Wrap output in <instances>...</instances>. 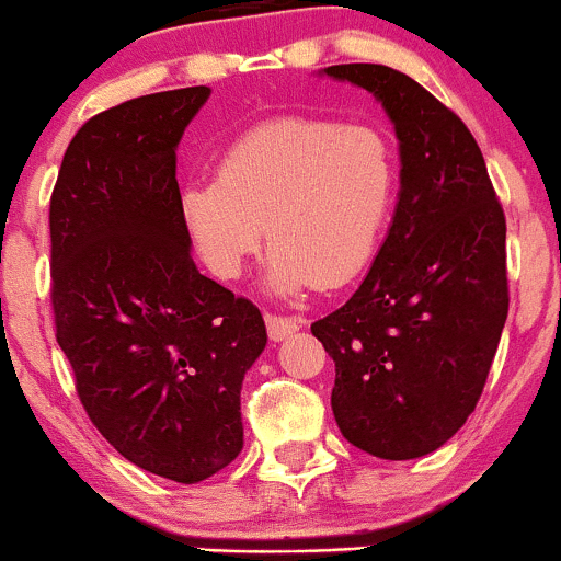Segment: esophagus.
<instances>
[{
    "instance_id": "34e87169",
    "label": "esophagus",
    "mask_w": 561,
    "mask_h": 561,
    "mask_svg": "<svg viewBox=\"0 0 561 561\" xmlns=\"http://www.w3.org/2000/svg\"><path fill=\"white\" fill-rule=\"evenodd\" d=\"M264 321H267V334H270V340H273V342H283L286 336H291L294 331L299 329L297 318L273 316V312H267V316H264Z\"/></svg>"
}]
</instances>
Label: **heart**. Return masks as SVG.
<instances>
[{
    "instance_id": "heart-1",
    "label": "heart",
    "mask_w": 561,
    "mask_h": 561,
    "mask_svg": "<svg viewBox=\"0 0 561 561\" xmlns=\"http://www.w3.org/2000/svg\"><path fill=\"white\" fill-rule=\"evenodd\" d=\"M399 190L396 147L375 125L278 117L227 147L214 182L190 184L184 221L216 278L273 245L267 291L299 297L347 283L375 256Z\"/></svg>"
}]
</instances>
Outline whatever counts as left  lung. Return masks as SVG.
<instances>
[{"label": "left lung", "instance_id": "8db88e82", "mask_svg": "<svg viewBox=\"0 0 561 561\" xmlns=\"http://www.w3.org/2000/svg\"><path fill=\"white\" fill-rule=\"evenodd\" d=\"M369 90L399 138V201L369 273L312 323L334 360L342 436L379 460H417L476 409L508 316L505 216L481 149L455 112L403 71H318Z\"/></svg>", "mask_w": 561, "mask_h": 561}]
</instances>
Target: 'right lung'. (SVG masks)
<instances>
[{
	"mask_svg": "<svg viewBox=\"0 0 561 561\" xmlns=\"http://www.w3.org/2000/svg\"><path fill=\"white\" fill-rule=\"evenodd\" d=\"M210 88L141 95L88 119L50 201L53 310L82 407L125 460L197 484L243 449L240 388L262 312L201 275L176 149Z\"/></svg>",
	"mask_w": 561,
	"mask_h": 561,
	"instance_id": "add662e5",
	"label": "right lung"
}]
</instances>
